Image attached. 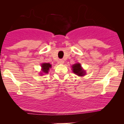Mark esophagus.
Wrapping results in <instances>:
<instances>
[{
	"instance_id": "34e87169",
	"label": "esophagus",
	"mask_w": 124,
	"mask_h": 124,
	"mask_svg": "<svg viewBox=\"0 0 124 124\" xmlns=\"http://www.w3.org/2000/svg\"><path fill=\"white\" fill-rule=\"evenodd\" d=\"M59 63L60 64H63L64 63V61L63 60H62V59H60V60L59 61Z\"/></svg>"
}]
</instances>
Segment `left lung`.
<instances>
[{
    "label": "left lung",
    "instance_id": "8db88e82",
    "mask_svg": "<svg viewBox=\"0 0 124 124\" xmlns=\"http://www.w3.org/2000/svg\"><path fill=\"white\" fill-rule=\"evenodd\" d=\"M72 70L74 73L77 74L78 76H84L85 75V71L82 69L81 64L79 63H76L72 65Z\"/></svg>",
    "mask_w": 124,
    "mask_h": 124
}]
</instances>
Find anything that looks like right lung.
<instances>
[{"label": "right lung", "mask_w": 124, "mask_h": 124, "mask_svg": "<svg viewBox=\"0 0 124 124\" xmlns=\"http://www.w3.org/2000/svg\"><path fill=\"white\" fill-rule=\"evenodd\" d=\"M51 66L50 63H43L41 65L42 71L44 73H48L49 69L51 68Z\"/></svg>", "instance_id": "add662e5"}]
</instances>
